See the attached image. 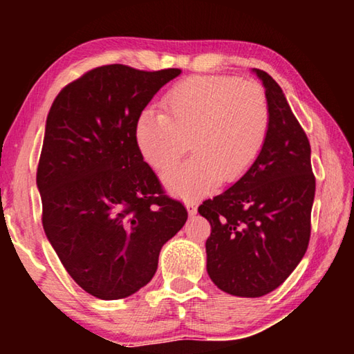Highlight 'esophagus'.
Returning a JSON list of instances; mask_svg holds the SVG:
<instances>
[{
  "label": "esophagus",
  "mask_w": 354,
  "mask_h": 354,
  "mask_svg": "<svg viewBox=\"0 0 354 354\" xmlns=\"http://www.w3.org/2000/svg\"><path fill=\"white\" fill-rule=\"evenodd\" d=\"M185 207H187L189 211V215H195L196 211H198V201H196L195 198H185Z\"/></svg>",
  "instance_id": "1"
}]
</instances>
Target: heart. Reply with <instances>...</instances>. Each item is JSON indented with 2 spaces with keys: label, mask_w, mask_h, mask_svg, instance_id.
Returning <instances> with one entry per match:
<instances>
[{
  "label": "heart",
  "mask_w": 354,
  "mask_h": 354,
  "mask_svg": "<svg viewBox=\"0 0 354 354\" xmlns=\"http://www.w3.org/2000/svg\"><path fill=\"white\" fill-rule=\"evenodd\" d=\"M164 107L142 112L136 140L156 170L178 162L189 140L195 154L162 176L167 189L181 196L237 181L259 156L270 124L267 95L248 80L192 77L165 95Z\"/></svg>",
  "instance_id": "b5f03b06"
}]
</instances>
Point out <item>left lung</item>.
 <instances>
[{"mask_svg":"<svg viewBox=\"0 0 354 354\" xmlns=\"http://www.w3.org/2000/svg\"><path fill=\"white\" fill-rule=\"evenodd\" d=\"M267 139L239 181L198 207L211 223L207 273L230 295L256 298L279 287L306 253L315 176L310 145L283 91L263 70Z\"/></svg>","mask_w":354,"mask_h":354,"instance_id":"obj_1","label":"left lung"}]
</instances>
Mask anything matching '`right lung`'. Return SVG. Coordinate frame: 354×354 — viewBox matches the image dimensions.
Here are the masks:
<instances>
[{
	"instance_id": "obj_1",
	"label": "right lung",
	"mask_w": 354,
	"mask_h": 354,
	"mask_svg": "<svg viewBox=\"0 0 354 354\" xmlns=\"http://www.w3.org/2000/svg\"><path fill=\"white\" fill-rule=\"evenodd\" d=\"M179 68L97 67L65 86L46 117L37 167L41 223L75 283L101 299L147 286L187 220L137 145L136 124Z\"/></svg>"
}]
</instances>
